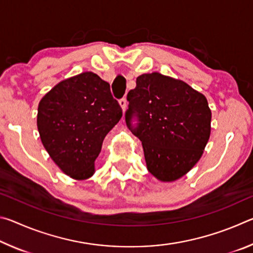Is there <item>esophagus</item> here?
<instances>
[{
	"label": "esophagus",
	"instance_id": "1",
	"mask_svg": "<svg viewBox=\"0 0 253 253\" xmlns=\"http://www.w3.org/2000/svg\"><path fill=\"white\" fill-rule=\"evenodd\" d=\"M119 105H121V107H122L123 113H125L126 108H127V100H126V98H123V99L119 100Z\"/></svg>",
	"mask_w": 253,
	"mask_h": 253
}]
</instances>
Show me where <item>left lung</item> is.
I'll return each mask as SVG.
<instances>
[{
    "label": "left lung",
    "instance_id": "8db88e82",
    "mask_svg": "<svg viewBox=\"0 0 253 253\" xmlns=\"http://www.w3.org/2000/svg\"><path fill=\"white\" fill-rule=\"evenodd\" d=\"M126 124L143 145L148 172L174 182L194 168L211 134V109L203 93L185 81L158 72L136 78L127 93ZM134 114L139 126H131Z\"/></svg>",
    "mask_w": 253,
    "mask_h": 253
}]
</instances>
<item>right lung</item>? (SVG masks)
<instances>
[{"mask_svg":"<svg viewBox=\"0 0 253 253\" xmlns=\"http://www.w3.org/2000/svg\"><path fill=\"white\" fill-rule=\"evenodd\" d=\"M122 116L109 84L85 71L60 81L42 97L37 126L55 165L68 176L83 181L95 173L102 142Z\"/></svg>","mask_w":253,"mask_h":253,"instance_id":"obj_1","label":"right lung"}]
</instances>
